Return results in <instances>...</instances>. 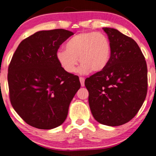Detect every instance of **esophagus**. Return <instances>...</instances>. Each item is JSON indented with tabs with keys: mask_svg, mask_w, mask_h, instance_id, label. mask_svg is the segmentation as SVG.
<instances>
[{
	"mask_svg": "<svg viewBox=\"0 0 156 156\" xmlns=\"http://www.w3.org/2000/svg\"><path fill=\"white\" fill-rule=\"evenodd\" d=\"M80 83H81V86L84 87V78L80 77Z\"/></svg>",
	"mask_w": 156,
	"mask_h": 156,
	"instance_id": "1",
	"label": "esophagus"
}]
</instances>
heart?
Wrapping results in <instances>:
<instances>
[{
    "instance_id": "b5f03b06",
    "label": "heart",
    "mask_w": 156,
    "mask_h": 156,
    "mask_svg": "<svg viewBox=\"0 0 156 156\" xmlns=\"http://www.w3.org/2000/svg\"><path fill=\"white\" fill-rule=\"evenodd\" d=\"M66 50L56 52L60 67L69 74L76 71L79 61L82 63L79 72L82 74L100 72L108 65L112 54V45L108 37L97 32L78 34L68 40Z\"/></svg>"
}]
</instances>
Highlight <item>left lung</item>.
I'll list each match as a JSON object with an SVG mask.
<instances>
[{
    "label": "left lung",
    "mask_w": 156,
    "mask_h": 156,
    "mask_svg": "<svg viewBox=\"0 0 156 156\" xmlns=\"http://www.w3.org/2000/svg\"><path fill=\"white\" fill-rule=\"evenodd\" d=\"M112 45L108 65L87 78L89 104L94 118L101 124L117 126L136 116L147 94L145 57L135 40L118 30L103 27Z\"/></svg>",
    "instance_id": "obj_1"
}]
</instances>
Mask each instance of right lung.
<instances>
[{
  "label": "right lung",
  "instance_id": "right-lung-1",
  "mask_svg": "<svg viewBox=\"0 0 156 156\" xmlns=\"http://www.w3.org/2000/svg\"><path fill=\"white\" fill-rule=\"evenodd\" d=\"M72 35L64 29L38 31L23 40L12 57L8 74L10 102L31 126L52 129L67 119L81 84L78 76L60 67L56 52Z\"/></svg>",
  "mask_w": 156,
  "mask_h": 156
}]
</instances>
